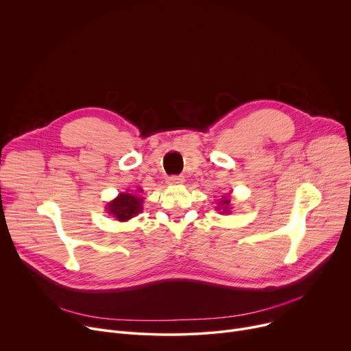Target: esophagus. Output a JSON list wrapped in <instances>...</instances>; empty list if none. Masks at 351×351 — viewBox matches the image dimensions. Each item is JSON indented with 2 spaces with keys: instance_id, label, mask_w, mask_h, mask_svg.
Wrapping results in <instances>:
<instances>
[{
  "instance_id": "esophagus-1",
  "label": "esophagus",
  "mask_w": 351,
  "mask_h": 351,
  "mask_svg": "<svg viewBox=\"0 0 351 351\" xmlns=\"http://www.w3.org/2000/svg\"><path fill=\"white\" fill-rule=\"evenodd\" d=\"M167 182H168L169 184H179V183H183V182H184V178H183V176H169Z\"/></svg>"
}]
</instances>
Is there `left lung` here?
<instances>
[{"label":"left lung","mask_w":351,"mask_h":351,"mask_svg":"<svg viewBox=\"0 0 351 351\" xmlns=\"http://www.w3.org/2000/svg\"><path fill=\"white\" fill-rule=\"evenodd\" d=\"M219 204H220V206L217 207V210H220V207H221V208H223L221 213H228V210H230V199H228V195H224Z\"/></svg>","instance_id":"8db88e82"}]
</instances>
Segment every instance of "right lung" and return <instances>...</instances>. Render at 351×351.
<instances>
[{"mask_svg": "<svg viewBox=\"0 0 351 351\" xmlns=\"http://www.w3.org/2000/svg\"><path fill=\"white\" fill-rule=\"evenodd\" d=\"M141 192V189H138ZM144 199L132 193H120L107 204V212L119 221H127L143 210Z\"/></svg>", "mask_w": 351, "mask_h": 351, "instance_id": "obj_1", "label": "right lung"}]
</instances>
